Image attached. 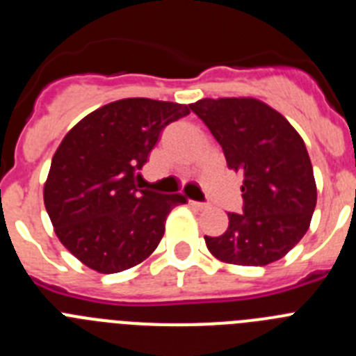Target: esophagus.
Wrapping results in <instances>:
<instances>
[{"label":"esophagus","mask_w":356,"mask_h":356,"mask_svg":"<svg viewBox=\"0 0 356 356\" xmlns=\"http://www.w3.org/2000/svg\"><path fill=\"white\" fill-rule=\"evenodd\" d=\"M191 205H193L194 209H197V210L209 209V205H207V203H201V201H191Z\"/></svg>","instance_id":"obj_1"}]
</instances>
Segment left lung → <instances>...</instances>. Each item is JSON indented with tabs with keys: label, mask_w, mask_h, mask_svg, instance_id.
<instances>
[{
	"label": "left lung",
	"mask_w": 356,
	"mask_h": 356,
	"mask_svg": "<svg viewBox=\"0 0 356 356\" xmlns=\"http://www.w3.org/2000/svg\"><path fill=\"white\" fill-rule=\"evenodd\" d=\"M191 110L221 144L228 169L241 172L244 212L228 213V228L205 237L217 260L267 266L307 234L317 187L307 146L284 115L254 97L200 99Z\"/></svg>",
	"instance_id": "8db88e82"
}]
</instances>
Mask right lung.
Segmentation results:
<instances>
[{"mask_svg": "<svg viewBox=\"0 0 356 356\" xmlns=\"http://www.w3.org/2000/svg\"><path fill=\"white\" fill-rule=\"evenodd\" d=\"M191 105L127 97L85 115L51 159L44 205L58 241L81 264L103 275L146 260L165 232L181 194L139 191L137 172L169 122Z\"/></svg>", "mask_w": 356, "mask_h": 356, "instance_id": "add662e5", "label": "right lung"}]
</instances>
